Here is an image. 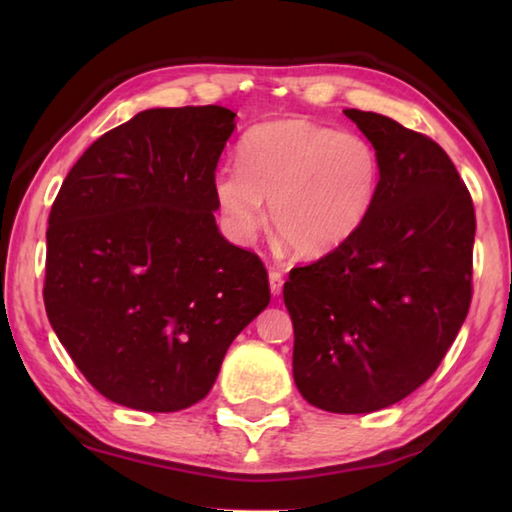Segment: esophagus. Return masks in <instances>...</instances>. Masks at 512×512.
I'll use <instances>...</instances> for the list:
<instances>
[{"label":"esophagus","mask_w":512,"mask_h":512,"mask_svg":"<svg viewBox=\"0 0 512 512\" xmlns=\"http://www.w3.org/2000/svg\"><path fill=\"white\" fill-rule=\"evenodd\" d=\"M268 287H271L273 296H280L282 287H284V280H282V273H280V271H271V273H268Z\"/></svg>","instance_id":"1"}]
</instances>
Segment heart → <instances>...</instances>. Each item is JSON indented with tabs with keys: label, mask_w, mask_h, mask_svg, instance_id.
I'll return each instance as SVG.
<instances>
[{
	"label": "heart",
	"mask_w": 512,
	"mask_h": 512,
	"mask_svg": "<svg viewBox=\"0 0 512 512\" xmlns=\"http://www.w3.org/2000/svg\"><path fill=\"white\" fill-rule=\"evenodd\" d=\"M239 169H219L212 194L225 230L248 241L264 225L302 257H323L357 235L375 207L381 158L368 137L300 117L244 135Z\"/></svg>",
	"instance_id": "heart-1"
}]
</instances>
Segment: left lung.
<instances>
[{
	"label": "left lung",
	"instance_id": "1",
	"mask_svg": "<svg viewBox=\"0 0 512 512\" xmlns=\"http://www.w3.org/2000/svg\"><path fill=\"white\" fill-rule=\"evenodd\" d=\"M375 144L381 185L348 244L293 268V379L309 404L372 413L427 381L472 300L474 205L440 146L377 112L343 110Z\"/></svg>",
	"mask_w": 512,
	"mask_h": 512
}]
</instances>
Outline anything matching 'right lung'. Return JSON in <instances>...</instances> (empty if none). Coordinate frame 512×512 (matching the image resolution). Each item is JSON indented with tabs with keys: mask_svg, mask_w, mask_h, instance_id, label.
Here are the masks:
<instances>
[{
	"mask_svg": "<svg viewBox=\"0 0 512 512\" xmlns=\"http://www.w3.org/2000/svg\"><path fill=\"white\" fill-rule=\"evenodd\" d=\"M235 117L221 106L137 112L81 155L51 207L49 323L110 402L151 413L201 402L271 302L264 264L214 219Z\"/></svg>",
	"mask_w": 512,
	"mask_h": 512,
	"instance_id": "right-lung-1",
	"label": "right lung"
}]
</instances>
